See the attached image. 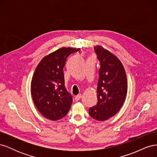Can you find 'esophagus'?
Returning a JSON list of instances; mask_svg holds the SVG:
<instances>
[{
    "mask_svg": "<svg viewBox=\"0 0 157 157\" xmlns=\"http://www.w3.org/2000/svg\"><path fill=\"white\" fill-rule=\"evenodd\" d=\"M82 98V95H81V94H78V95H77V96L75 98V101H77L80 100V98Z\"/></svg>",
    "mask_w": 157,
    "mask_h": 157,
    "instance_id": "esophagus-1",
    "label": "esophagus"
}]
</instances>
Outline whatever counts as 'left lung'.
<instances>
[{
    "label": "left lung",
    "instance_id": "left-lung-1",
    "mask_svg": "<svg viewBox=\"0 0 157 157\" xmlns=\"http://www.w3.org/2000/svg\"><path fill=\"white\" fill-rule=\"evenodd\" d=\"M94 50L100 62L97 88L96 105L89 109L94 119L104 121L118 112L124 104L128 91L126 71L116 56L101 46Z\"/></svg>",
    "mask_w": 157,
    "mask_h": 157
}]
</instances>
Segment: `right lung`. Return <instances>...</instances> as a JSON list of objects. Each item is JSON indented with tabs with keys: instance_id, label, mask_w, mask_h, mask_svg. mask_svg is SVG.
Returning <instances> with one entry per match:
<instances>
[{
	"instance_id": "add662e5",
	"label": "right lung",
	"mask_w": 157,
	"mask_h": 157,
	"mask_svg": "<svg viewBox=\"0 0 157 157\" xmlns=\"http://www.w3.org/2000/svg\"><path fill=\"white\" fill-rule=\"evenodd\" d=\"M80 49L59 48L44 56L33 75L31 92L33 102L41 115L58 121L67 115L73 98L65 86L63 67L67 57Z\"/></svg>"
}]
</instances>
